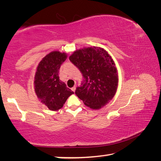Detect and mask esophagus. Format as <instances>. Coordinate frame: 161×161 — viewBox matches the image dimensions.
Instances as JSON below:
<instances>
[{"mask_svg": "<svg viewBox=\"0 0 161 161\" xmlns=\"http://www.w3.org/2000/svg\"><path fill=\"white\" fill-rule=\"evenodd\" d=\"M72 90L73 92H75V90H76V86H75L72 87Z\"/></svg>", "mask_w": 161, "mask_h": 161, "instance_id": "34e87169", "label": "esophagus"}]
</instances>
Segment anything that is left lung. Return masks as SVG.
Here are the masks:
<instances>
[{
  "mask_svg": "<svg viewBox=\"0 0 161 161\" xmlns=\"http://www.w3.org/2000/svg\"><path fill=\"white\" fill-rule=\"evenodd\" d=\"M69 60L82 73L84 81L75 94L84 104L99 109L113 99L118 88L119 76L112 58L100 47L75 50Z\"/></svg>",
  "mask_w": 161,
  "mask_h": 161,
  "instance_id": "left-lung-1",
  "label": "left lung"
}]
</instances>
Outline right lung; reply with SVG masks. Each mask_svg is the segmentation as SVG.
Here are the masks:
<instances>
[{"label": "right lung", "mask_w": 161, "mask_h": 161, "mask_svg": "<svg viewBox=\"0 0 161 161\" xmlns=\"http://www.w3.org/2000/svg\"><path fill=\"white\" fill-rule=\"evenodd\" d=\"M67 58L65 53L53 51L38 64L34 78V89L39 101L51 111L63 107L68 97L74 94L59 80V69Z\"/></svg>", "instance_id": "right-lung-1"}]
</instances>
